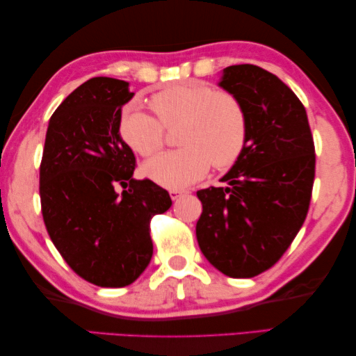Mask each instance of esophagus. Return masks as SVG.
I'll return each instance as SVG.
<instances>
[{
  "label": "esophagus",
  "mask_w": 356,
  "mask_h": 356,
  "mask_svg": "<svg viewBox=\"0 0 356 356\" xmlns=\"http://www.w3.org/2000/svg\"><path fill=\"white\" fill-rule=\"evenodd\" d=\"M184 189H170L168 191V194H170V197H172V200H177L178 197H181L183 194H184Z\"/></svg>",
  "instance_id": "34e87169"
}]
</instances>
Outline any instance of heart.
I'll return each mask as SVG.
<instances>
[{
	"instance_id": "1",
	"label": "heart",
	"mask_w": 356,
	"mask_h": 356,
	"mask_svg": "<svg viewBox=\"0 0 356 356\" xmlns=\"http://www.w3.org/2000/svg\"><path fill=\"white\" fill-rule=\"evenodd\" d=\"M156 116L137 106L120 115V136L142 157L154 156L165 143V129L178 128L181 148L159 154L143 173L168 189L195 183L214 168L235 164L248 142V116L243 102L230 91L202 81H184L149 97Z\"/></svg>"
}]
</instances>
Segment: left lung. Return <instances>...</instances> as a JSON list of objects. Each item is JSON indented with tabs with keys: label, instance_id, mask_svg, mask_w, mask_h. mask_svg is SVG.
I'll list each match as a JSON object with an SVG mask.
<instances>
[{
	"label": "left lung",
	"instance_id": "obj_1",
	"mask_svg": "<svg viewBox=\"0 0 356 356\" xmlns=\"http://www.w3.org/2000/svg\"><path fill=\"white\" fill-rule=\"evenodd\" d=\"M219 85L243 102L248 142L220 179L225 188L197 191V241L225 276L254 277L277 264L305 222L316 147L305 106L275 74L238 64Z\"/></svg>",
	"mask_w": 356,
	"mask_h": 356
}]
</instances>
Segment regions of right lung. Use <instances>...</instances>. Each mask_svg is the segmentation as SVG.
Listing matches in <instances>:
<instances>
[{
	"instance_id": "1",
	"label": "right lung",
	"mask_w": 356,
	"mask_h": 356,
	"mask_svg": "<svg viewBox=\"0 0 356 356\" xmlns=\"http://www.w3.org/2000/svg\"><path fill=\"white\" fill-rule=\"evenodd\" d=\"M124 80L80 85L49 121L39 167L45 229L74 273L99 287H126L153 255L149 224L172 199L151 179H134L136 156L120 136ZM123 187L124 192L119 189Z\"/></svg>"
}]
</instances>
